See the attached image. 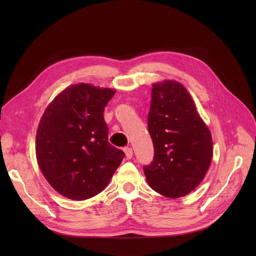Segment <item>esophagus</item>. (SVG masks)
Masks as SVG:
<instances>
[{
  "instance_id": "1",
  "label": "esophagus",
  "mask_w": 256,
  "mask_h": 256,
  "mask_svg": "<svg viewBox=\"0 0 256 256\" xmlns=\"http://www.w3.org/2000/svg\"><path fill=\"white\" fill-rule=\"evenodd\" d=\"M124 152H125V154H126V157H127L128 159H131V158H132V156H134V152H132V148H131V147H125V148H124Z\"/></svg>"
}]
</instances>
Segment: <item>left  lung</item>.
Returning a JSON list of instances; mask_svg holds the SVG:
<instances>
[{
	"instance_id": "8db88e82",
	"label": "left lung",
	"mask_w": 256,
	"mask_h": 256,
	"mask_svg": "<svg viewBox=\"0 0 256 256\" xmlns=\"http://www.w3.org/2000/svg\"><path fill=\"white\" fill-rule=\"evenodd\" d=\"M147 124L154 150L143 168L150 187L172 198L189 194L204 180L214 150L210 130L182 83L152 84Z\"/></svg>"
}]
</instances>
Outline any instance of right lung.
I'll list each match as a JSON object with an SVG mask.
<instances>
[{"label": "right lung", "instance_id": "obj_1", "mask_svg": "<svg viewBox=\"0 0 256 256\" xmlns=\"http://www.w3.org/2000/svg\"><path fill=\"white\" fill-rule=\"evenodd\" d=\"M115 90L88 83L62 90L44 110L37 128V164L51 187L69 200L97 196L125 156L108 142L104 106Z\"/></svg>", "mask_w": 256, "mask_h": 256}]
</instances>
